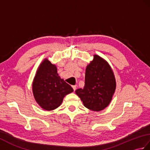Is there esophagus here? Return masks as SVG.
Wrapping results in <instances>:
<instances>
[{
	"label": "esophagus",
	"mask_w": 150,
	"mask_h": 150,
	"mask_svg": "<svg viewBox=\"0 0 150 150\" xmlns=\"http://www.w3.org/2000/svg\"><path fill=\"white\" fill-rule=\"evenodd\" d=\"M73 90H74V91L76 90V89H77V86H73Z\"/></svg>",
	"instance_id": "obj_1"
}]
</instances>
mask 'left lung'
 Here are the masks:
<instances>
[{"mask_svg": "<svg viewBox=\"0 0 150 150\" xmlns=\"http://www.w3.org/2000/svg\"><path fill=\"white\" fill-rule=\"evenodd\" d=\"M115 88V78L109 64L95 55L86 69L84 88L77 89L75 93L86 108L99 111L109 105Z\"/></svg>", "mask_w": 150, "mask_h": 150, "instance_id": "8db88e82", "label": "left lung"}]
</instances>
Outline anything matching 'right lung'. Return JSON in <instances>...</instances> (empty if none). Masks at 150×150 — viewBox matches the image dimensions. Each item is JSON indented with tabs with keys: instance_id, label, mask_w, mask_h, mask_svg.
Masks as SVG:
<instances>
[{
	"instance_id": "1",
	"label": "right lung",
	"mask_w": 150,
	"mask_h": 150,
	"mask_svg": "<svg viewBox=\"0 0 150 150\" xmlns=\"http://www.w3.org/2000/svg\"><path fill=\"white\" fill-rule=\"evenodd\" d=\"M32 90L38 104L47 111L58 108L62 103L64 97L73 91L71 86L59 77L56 66L47 59L38 68Z\"/></svg>"
}]
</instances>
